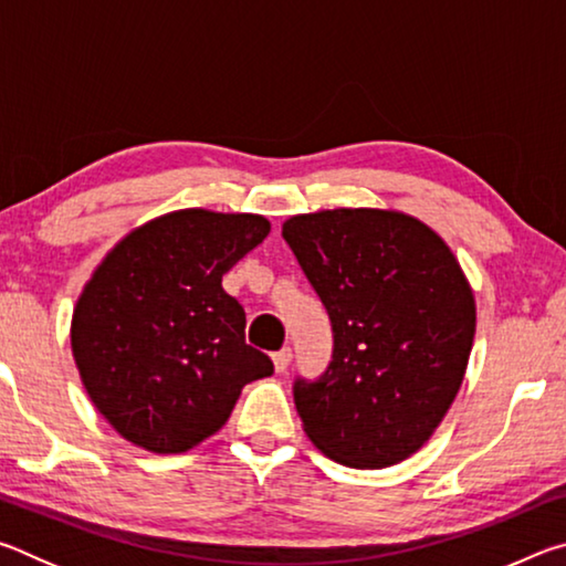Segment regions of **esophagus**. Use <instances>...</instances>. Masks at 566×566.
Segmentation results:
<instances>
[{
	"label": "esophagus",
	"mask_w": 566,
	"mask_h": 566,
	"mask_svg": "<svg viewBox=\"0 0 566 566\" xmlns=\"http://www.w3.org/2000/svg\"><path fill=\"white\" fill-rule=\"evenodd\" d=\"M272 361H274V369L282 375V371H286V367H290V361H292V349L284 347L280 352H274L272 354Z\"/></svg>",
	"instance_id": "1"
}]
</instances>
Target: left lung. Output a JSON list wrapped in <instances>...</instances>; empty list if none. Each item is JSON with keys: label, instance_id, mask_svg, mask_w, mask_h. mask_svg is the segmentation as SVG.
I'll return each instance as SVG.
<instances>
[{"label": "left lung", "instance_id": "1", "mask_svg": "<svg viewBox=\"0 0 566 566\" xmlns=\"http://www.w3.org/2000/svg\"><path fill=\"white\" fill-rule=\"evenodd\" d=\"M327 306L334 354L294 381L312 444L381 469L429 442L462 387L476 329L472 286L432 227L395 209H322L282 224Z\"/></svg>", "mask_w": 566, "mask_h": 566}]
</instances>
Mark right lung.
<instances>
[{"instance_id":"1","label":"right lung","mask_w":566,"mask_h":566,"mask_svg":"<svg viewBox=\"0 0 566 566\" xmlns=\"http://www.w3.org/2000/svg\"><path fill=\"white\" fill-rule=\"evenodd\" d=\"M262 214L179 209L119 239L72 314V354L99 415L155 454H181L227 424L272 359L244 342L222 276L270 234Z\"/></svg>"}]
</instances>
